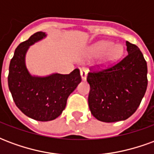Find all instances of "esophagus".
I'll return each instance as SVG.
<instances>
[{
    "label": "esophagus",
    "mask_w": 154,
    "mask_h": 154,
    "mask_svg": "<svg viewBox=\"0 0 154 154\" xmlns=\"http://www.w3.org/2000/svg\"><path fill=\"white\" fill-rule=\"evenodd\" d=\"M80 73H81V77H82V81L87 80V69H85V68H82V69H81Z\"/></svg>",
    "instance_id": "esophagus-1"
}]
</instances>
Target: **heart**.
<instances>
[{
	"mask_svg": "<svg viewBox=\"0 0 154 154\" xmlns=\"http://www.w3.org/2000/svg\"><path fill=\"white\" fill-rule=\"evenodd\" d=\"M124 53V47L119 44H113L110 41H100L93 44L89 48V54L91 57L102 55L100 65L102 67H108L116 63Z\"/></svg>",
	"mask_w": 154,
	"mask_h": 154,
	"instance_id": "b5f03b06",
	"label": "heart"
}]
</instances>
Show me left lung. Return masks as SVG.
Masks as SVG:
<instances>
[{"label":"left lung","mask_w":154,"mask_h":154,"mask_svg":"<svg viewBox=\"0 0 154 154\" xmlns=\"http://www.w3.org/2000/svg\"><path fill=\"white\" fill-rule=\"evenodd\" d=\"M128 54L113 67L87 75L88 105L92 116L102 122L125 120L140 105L148 86V67L135 44L126 41Z\"/></svg>","instance_id":"obj_1"}]
</instances>
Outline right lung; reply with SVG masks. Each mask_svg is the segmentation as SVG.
<instances>
[{"label": "right lung", "instance_id": "obj_1", "mask_svg": "<svg viewBox=\"0 0 154 154\" xmlns=\"http://www.w3.org/2000/svg\"><path fill=\"white\" fill-rule=\"evenodd\" d=\"M46 36L44 32H37L19 44L9 67L8 87L14 102L25 116L38 121H49L60 116L69 95L82 81L77 68L69 74L52 73L45 77L33 76L29 72L26 53Z\"/></svg>", "mask_w": 154, "mask_h": 154}]
</instances>
